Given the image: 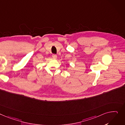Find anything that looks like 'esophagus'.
<instances>
[{"label":"esophagus","mask_w":125,"mask_h":125,"mask_svg":"<svg viewBox=\"0 0 125 125\" xmlns=\"http://www.w3.org/2000/svg\"><path fill=\"white\" fill-rule=\"evenodd\" d=\"M52 57H53V58H54V59H56L57 57V55L56 54H53L52 55Z\"/></svg>","instance_id":"1"}]
</instances>
